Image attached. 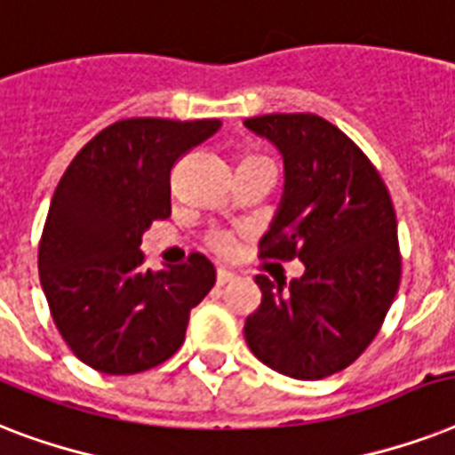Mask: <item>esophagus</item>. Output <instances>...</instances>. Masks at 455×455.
<instances>
[{
  "mask_svg": "<svg viewBox=\"0 0 455 455\" xmlns=\"http://www.w3.org/2000/svg\"><path fill=\"white\" fill-rule=\"evenodd\" d=\"M235 274L228 269H217V285H227L228 281H234Z\"/></svg>",
  "mask_w": 455,
  "mask_h": 455,
  "instance_id": "esophagus-1",
  "label": "esophagus"
}]
</instances>
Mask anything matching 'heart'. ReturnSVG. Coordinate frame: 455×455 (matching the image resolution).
Returning a JSON list of instances; mask_svg holds the SVG:
<instances>
[{
	"mask_svg": "<svg viewBox=\"0 0 455 455\" xmlns=\"http://www.w3.org/2000/svg\"><path fill=\"white\" fill-rule=\"evenodd\" d=\"M212 243H214V248L221 250V252H231V248H234V241H231V235H224V234L214 235Z\"/></svg>",
	"mask_w": 455,
	"mask_h": 455,
	"instance_id": "heart-1",
	"label": "heart"
}]
</instances>
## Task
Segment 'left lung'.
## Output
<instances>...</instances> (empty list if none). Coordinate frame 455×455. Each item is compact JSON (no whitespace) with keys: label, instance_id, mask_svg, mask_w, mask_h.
I'll return each mask as SVG.
<instances>
[{"label":"left lung","instance_id":"obj_1","mask_svg":"<svg viewBox=\"0 0 455 455\" xmlns=\"http://www.w3.org/2000/svg\"><path fill=\"white\" fill-rule=\"evenodd\" d=\"M245 127L276 146L285 167L262 257L304 264L291 283L255 276L262 304L245 321V342L278 373L321 380L359 359L395 302V207L371 160L323 117L276 113Z\"/></svg>","mask_w":455,"mask_h":455}]
</instances>
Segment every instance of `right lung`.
<instances>
[{"mask_svg": "<svg viewBox=\"0 0 455 455\" xmlns=\"http://www.w3.org/2000/svg\"><path fill=\"white\" fill-rule=\"evenodd\" d=\"M220 127L120 120L60 177L39 243V281L59 332L94 371L130 375L170 359L191 309L212 291L217 271L205 255L151 271L139 245L151 221L170 217L172 164Z\"/></svg>", "mask_w": 455, "mask_h": 455, "instance_id": "obj_1", "label": "right lung"}]
</instances>
